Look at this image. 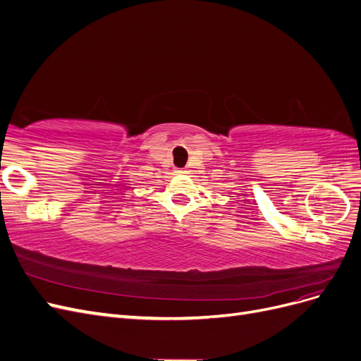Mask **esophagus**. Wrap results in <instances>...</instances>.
<instances>
[{
    "instance_id": "34e87169",
    "label": "esophagus",
    "mask_w": 361,
    "mask_h": 361,
    "mask_svg": "<svg viewBox=\"0 0 361 361\" xmlns=\"http://www.w3.org/2000/svg\"><path fill=\"white\" fill-rule=\"evenodd\" d=\"M185 171H187V170H185V169H183V170H178V173H180V174H183Z\"/></svg>"
}]
</instances>
